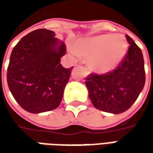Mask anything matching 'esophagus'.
<instances>
[{
    "mask_svg": "<svg viewBox=\"0 0 153 153\" xmlns=\"http://www.w3.org/2000/svg\"><path fill=\"white\" fill-rule=\"evenodd\" d=\"M84 68H85V67H84ZM85 69H87V68H85Z\"/></svg>",
    "mask_w": 153,
    "mask_h": 153,
    "instance_id": "1",
    "label": "esophagus"
}]
</instances>
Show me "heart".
Here are the masks:
<instances>
[{
  "instance_id": "1",
  "label": "heart",
  "mask_w": 153,
  "mask_h": 153,
  "mask_svg": "<svg viewBox=\"0 0 153 153\" xmlns=\"http://www.w3.org/2000/svg\"><path fill=\"white\" fill-rule=\"evenodd\" d=\"M75 50L88 58V65L91 70L105 73L114 70L123 59L128 43L122 36L106 34L78 41Z\"/></svg>"
}]
</instances>
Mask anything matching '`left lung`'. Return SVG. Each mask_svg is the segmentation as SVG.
I'll list each match as a JSON object with an SVG mask.
<instances>
[{
  "label": "left lung",
  "mask_w": 153,
  "mask_h": 153,
  "mask_svg": "<svg viewBox=\"0 0 153 153\" xmlns=\"http://www.w3.org/2000/svg\"><path fill=\"white\" fill-rule=\"evenodd\" d=\"M129 47L123 59L112 71L89 74L85 84L94 106L102 111L119 114L131 107L146 82L142 52L126 35Z\"/></svg>",
  "instance_id": "8db88e82"
}]
</instances>
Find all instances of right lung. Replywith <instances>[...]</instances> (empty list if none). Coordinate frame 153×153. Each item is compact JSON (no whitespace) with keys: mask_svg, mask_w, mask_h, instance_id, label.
Returning <instances> with one entry per match:
<instances>
[{"mask_svg":"<svg viewBox=\"0 0 153 153\" xmlns=\"http://www.w3.org/2000/svg\"><path fill=\"white\" fill-rule=\"evenodd\" d=\"M55 33L39 29L25 36L10 56L7 80L15 100L30 113L56 109L61 102L72 67L64 68V42Z\"/></svg>","mask_w":153,"mask_h":153,"instance_id":"add662e5","label":"right lung"}]
</instances>
